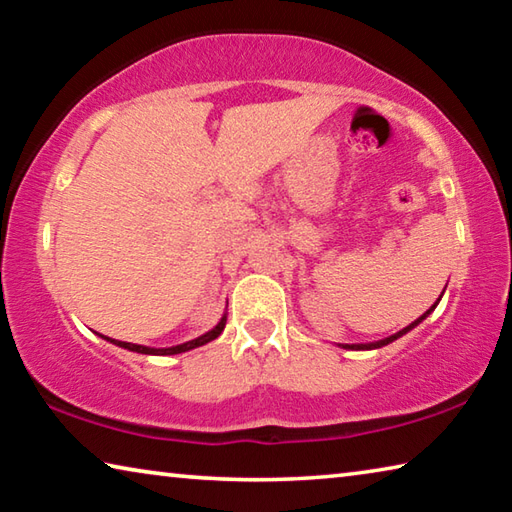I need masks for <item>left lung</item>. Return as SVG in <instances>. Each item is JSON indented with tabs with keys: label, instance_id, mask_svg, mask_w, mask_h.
Wrapping results in <instances>:
<instances>
[{
	"label": "left lung",
	"instance_id": "1",
	"mask_svg": "<svg viewBox=\"0 0 512 512\" xmlns=\"http://www.w3.org/2000/svg\"><path fill=\"white\" fill-rule=\"evenodd\" d=\"M445 293V291H443ZM440 298H443V296H440ZM436 305H438V302H436ZM436 305H433L431 309H427V311H424V314L418 318V320H413V323L409 325V327H404V329H400V332H397V334H393V336H388V339H384V341H377V343H359V345H341V348H345V350H375V348H381V345H388V343H393V341H397V339H400V336H404L406 332H411V329L415 327V325H420L422 323V320L424 318H427L429 314H431V311L433 309H436Z\"/></svg>",
	"mask_w": 512,
	"mask_h": 512
}]
</instances>
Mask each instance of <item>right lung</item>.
I'll return each instance as SVG.
<instances>
[{
	"mask_svg": "<svg viewBox=\"0 0 512 512\" xmlns=\"http://www.w3.org/2000/svg\"><path fill=\"white\" fill-rule=\"evenodd\" d=\"M225 327V316L219 320V325H216L214 329H210V332L198 336V339L194 341H187L183 345H173V348H146V345H137V343H126V341H115V339H108V336H103V339L119 345V348L124 350H131V352H140V354H158V357H167V354H180V352H187V350H194V348H201V345L214 341L216 336H219L223 332Z\"/></svg>",
	"mask_w": 512,
	"mask_h": 512,
	"instance_id": "right-lung-1",
	"label": "right lung"
}]
</instances>
